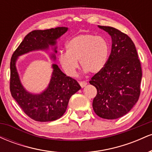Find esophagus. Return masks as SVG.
<instances>
[{
  "mask_svg": "<svg viewBox=\"0 0 152 152\" xmlns=\"http://www.w3.org/2000/svg\"><path fill=\"white\" fill-rule=\"evenodd\" d=\"M78 83H79L80 86H81L82 88L84 86H86L87 85V82L85 81H78Z\"/></svg>",
  "mask_w": 152,
  "mask_h": 152,
  "instance_id": "esophagus-1",
  "label": "esophagus"
}]
</instances>
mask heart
<instances>
[{"label": "heart", "mask_w": 152, "mask_h": 152, "mask_svg": "<svg viewBox=\"0 0 152 152\" xmlns=\"http://www.w3.org/2000/svg\"><path fill=\"white\" fill-rule=\"evenodd\" d=\"M67 52H61L58 61L64 71L73 76L79 61L82 69L96 74L105 67L110 53L106 38L91 34H83L71 38L66 43Z\"/></svg>", "instance_id": "obj_1"}]
</instances>
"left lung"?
<instances>
[{"label": "left lung", "instance_id": "left-lung-1", "mask_svg": "<svg viewBox=\"0 0 152 152\" xmlns=\"http://www.w3.org/2000/svg\"><path fill=\"white\" fill-rule=\"evenodd\" d=\"M99 27L111 36L112 46L105 67L89 81L97 90L92 105L99 117L116 119L126 114L139 100L141 62L128 35L110 26Z\"/></svg>", "mask_w": 152, "mask_h": 152}]
</instances>
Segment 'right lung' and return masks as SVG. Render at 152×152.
Instances as JSON below:
<instances>
[{
    "label": "right lung",
    "mask_w": 152,
    "mask_h": 152,
    "mask_svg": "<svg viewBox=\"0 0 152 152\" xmlns=\"http://www.w3.org/2000/svg\"><path fill=\"white\" fill-rule=\"evenodd\" d=\"M67 30L66 27H58L31 31L25 36L10 59V94L23 112L35 121H51L61 117L66 112L71 96L81 88V86L76 80L66 76L56 64H53V74L47 89L41 94H31L20 83L15 61L19 56L31 50L46 49L49 45L54 46L56 40ZM54 50L56 53V48ZM52 58L55 59V56H52Z\"/></svg>",
    "instance_id": "right-lung-1"
}]
</instances>
